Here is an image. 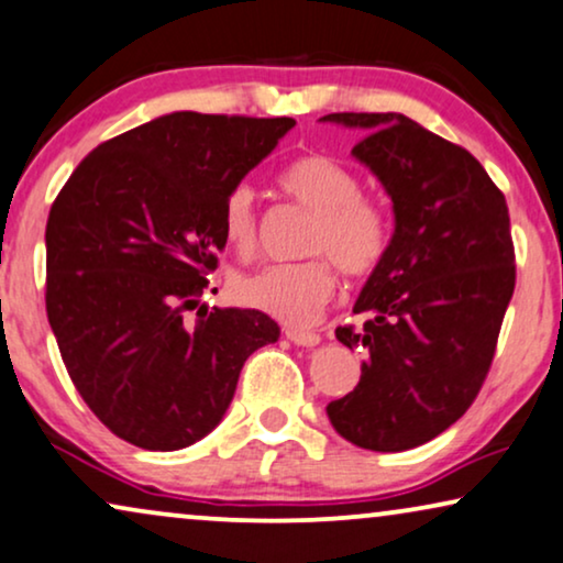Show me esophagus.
I'll list each match as a JSON object with an SVG mask.
<instances>
[{"instance_id":"obj_1","label":"esophagus","mask_w":563,"mask_h":563,"mask_svg":"<svg viewBox=\"0 0 563 563\" xmlns=\"http://www.w3.org/2000/svg\"><path fill=\"white\" fill-rule=\"evenodd\" d=\"M286 336L294 344H298V347H317L321 342V336L317 332H306V329H296V327H288Z\"/></svg>"}]
</instances>
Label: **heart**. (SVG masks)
I'll return each mask as SVG.
<instances>
[{"mask_svg": "<svg viewBox=\"0 0 563 563\" xmlns=\"http://www.w3.org/2000/svg\"><path fill=\"white\" fill-rule=\"evenodd\" d=\"M280 187L296 203L313 211L303 252L317 254L290 265H273L236 280L239 301L294 327H306L319 317L334 294L332 263L350 277L376 269L388 246V223L373 200L360 195V179L340 162L309 154L288 164ZM221 227L227 242L239 254L257 246V198L250 185L231 187L223 200ZM330 258L327 261L325 257Z\"/></svg>", "mask_w": 563, "mask_h": 563, "instance_id": "1", "label": "heart"}]
</instances>
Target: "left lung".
I'll list each match as a JSON object with an SVG mask.
<instances>
[{
	"label": "left lung",
	"instance_id": "1",
	"mask_svg": "<svg viewBox=\"0 0 563 563\" xmlns=\"http://www.w3.org/2000/svg\"><path fill=\"white\" fill-rule=\"evenodd\" d=\"M365 136L352 156L391 198L394 234L336 340L363 352L360 380L327 404L352 445L409 451L466 415L489 373L515 290L505 195L466 148L401 112L319 118Z\"/></svg>",
	"mask_w": 563,
	"mask_h": 563
}]
</instances>
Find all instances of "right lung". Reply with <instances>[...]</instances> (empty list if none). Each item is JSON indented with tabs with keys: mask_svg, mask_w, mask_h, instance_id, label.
<instances>
[{
	"mask_svg": "<svg viewBox=\"0 0 563 563\" xmlns=\"http://www.w3.org/2000/svg\"><path fill=\"white\" fill-rule=\"evenodd\" d=\"M294 125L169 112L89 152L51 206L48 324L81 399L125 443H198L244 360L280 336L267 313L198 303L227 246L223 200Z\"/></svg>",
	"mask_w": 563,
	"mask_h": 563,
	"instance_id": "1",
	"label": "right lung"
}]
</instances>
